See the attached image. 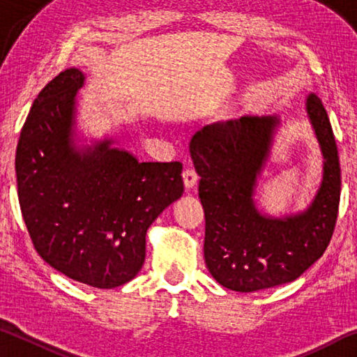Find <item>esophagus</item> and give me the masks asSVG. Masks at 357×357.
Wrapping results in <instances>:
<instances>
[{
	"instance_id": "34e87169",
	"label": "esophagus",
	"mask_w": 357,
	"mask_h": 357,
	"mask_svg": "<svg viewBox=\"0 0 357 357\" xmlns=\"http://www.w3.org/2000/svg\"><path fill=\"white\" fill-rule=\"evenodd\" d=\"M183 179H184V185L187 189H192V187H195L198 183V173L195 172V168H185L183 172Z\"/></svg>"
}]
</instances>
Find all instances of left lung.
I'll return each instance as SVG.
<instances>
[{
  "label": "left lung",
  "mask_w": 357,
  "mask_h": 357,
  "mask_svg": "<svg viewBox=\"0 0 357 357\" xmlns=\"http://www.w3.org/2000/svg\"><path fill=\"white\" fill-rule=\"evenodd\" d=\"M307 113L323 151V183L305 213L285 219L261 215L252 198L279 119L220 121L192 137L206 220L204 261L222 287L252 293L283 285L328 249L340 203V160L329 116L315 94L307 99Z\"/></svg>",
  "instance_id": "left-lung-1"
}]
</instances>
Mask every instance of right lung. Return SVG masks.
Wrapping results in <instances>:
<instances>
[{
    "label": "right lung",
    "instance_id": "add662e5",
    "mask_svg": "<svg viewBox=\"0 0 357 357\" xmlns=\"http://www.w3.org/2000/svg\"><path fill=\"white\" fill-rule=\"evenodd\" d=\"M84 77L68 69L39 93L15 154L17 192L34 249L69 279L114 288L142 269L146 231L183 195L181 162H138L104 142L72 146L75 94Z\"/></svg>",
    "mask_w": 357,
    "mask_h": 357
}]
</instances>
